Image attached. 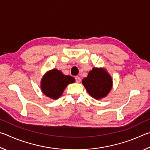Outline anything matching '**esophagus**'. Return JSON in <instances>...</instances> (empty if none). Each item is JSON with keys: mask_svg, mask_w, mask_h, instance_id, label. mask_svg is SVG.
<instances>
[{"mask_svg": "<svg viewBox=\"0 0 150 150\" xmlns=\"http://www.w3.org/2000/svg\"><path fill=\"white\" fill-rule=\"evenodd\" d=\"M75 81L77 83H80L81 82V78L79 77H78V76L75 77Z\"/></svg>", "mask_w": 150, "mask_h": 150, "instance_id": "1", "label": "esophagus"}]
</instances>
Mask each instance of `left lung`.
<instances>
[{
    "mask_svg": "<svg viewBox=\"0 0 150 150\" xmlns=\"http://www.w3.org/2000/svg\"><path fill=\"white\" fill-rule=\"evenodd\" d=\"M82 83L88 93L97 100L105 97L112 87L111 76L103 68H93Z\"/></svg>",
    "mask_w": 150,
    "mask_h": 150,
    "instance_id": "1",
    "label": "left lung"
}]
</instances>
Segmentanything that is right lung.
<instances>
[{
	"label": "right lung",
	"mask_w": 150,
	"mask_h": 150,
	"mask_svg": "<svg viewBox=\"0 0 150 150\" xmlns=\"http://www.w3.org/2000/svg\"><path fill=\"white\" fill-rule=\"evenodd\" d=\"M75 81L71 76L65 75L62 71L54 69L47 71L41 81V89L45 96L57 99L67 86Z\"/></svg>",
	"instance_id": "right-lung-1"
}]
</instances>
